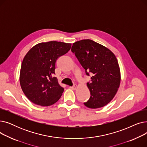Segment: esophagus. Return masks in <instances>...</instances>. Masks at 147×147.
Listing matches in <instances>:
<instances>
[{
  "label": "esophagus",
  "mask_w": 147,
  "mask_h": 147,
  "mask_svg": "<svg viewBox=\"0 0 147 147\" xmlns=\"http://www.w3.org/2000/svg\"><path fill=\"white\" fill-rule=\"evenodd\" d=\"M69 88L71 89H73V90H76V88H77V85H76V84H74L73 86H69Z\"/></svg>",
  "instance_id": "1"
}]
</instances>
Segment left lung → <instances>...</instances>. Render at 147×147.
I'll return each instance as SVG.
<instances>
[{"instance_id":"1","label":"left lung","mask_w":147,"mask_h":147,"mask_svg":"<svg viewBox=\"0 0 147 147\" xmlns=\"http://www.w3.org/2000/svg\"><path fill=\"white\" fill-rule=\"evenodd\" d=\"M74 53L90 82L87 86L89 99L84 102L90 109H98L109 104L116 94L120 83V71L114 54L105 46L90 39L73 44Z\"/></svg>"}]
</instances>
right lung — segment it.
<instances>
[{
    "mask_svg": "<svg viewBox=\"0 0 147 147\" xmlns=\"http://www.w3.org/2000/svg\"><path fill=\"white\" fill-rule=\"evenodd\" d=\"M71 46V43L51 41L37 44L27 53L21 67L20 82L30 101L47 107L59 99L64 88L53 77L55 74V63Z\"/></svg>",
    "mask_w": 147,
    "mask_h": 147,
    "instance_id": "obj_1",
    "label": "right lung"
}]
</instances>
